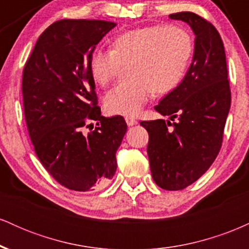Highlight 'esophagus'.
Returning <instances> with one entry per match:
<instances>
[{
  "label": "esophagus",
  "mask_w": 249,
  "mask_h": 249,
  "mask_svg": "<svg viewBox=\"0 0 249 249\" xmlns=\"http://www.w3.org/2000/svg\"><path fill=\"white\" fill-rule=\"evenodd\" d=\"M125 122H126L128 126H133V125L138 124V121H137L136 118H133V117H126V118H125Z\"/></svg>",
  "instance_id": "esophagus-1"
}]
</instances>
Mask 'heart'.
Instances as JSON below:
<instances>
[{
  "mask_svg": "<svg viewBox=\"0 0 249 249\" xmlns=\"http://www.w3.org/2000/svg\"><path fill=\"white\" fill-rule=\"evenodd\" d=\"M192 53L193 42L186 30L176 25H150L119 34L111 42L110 51H93L89 71L97 84L107 85L118 63L128 62V78L107 91L104 107L111 115L134 116L151 91L162 95L179 84Z\"/></svg>",
  "mask_w": 249,
  "mask_h": 249,
  "instance_id": "1",
  "label": "heart"
}]
</instances>
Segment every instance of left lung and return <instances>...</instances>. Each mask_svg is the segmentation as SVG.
<instances>
[{"instance_id":"1","label":"left lung","mask_w":249,"mask_h":249,"mask_svg":"<svg viewBox=\"0 0 249 249\" xmlns=\"http://www.w3.org/2000/svg\"><path fill=\"white\" fill-rule=\"evenodd\" d=\"M192 29L194 53L186 75L157 105L170 116L142 122L148 132L147 156L152 178L167 191L184 190L210 168L218 156L231 107L224 43L218 30L194 13L168 16Z\"/></svg>"}]
</instances>
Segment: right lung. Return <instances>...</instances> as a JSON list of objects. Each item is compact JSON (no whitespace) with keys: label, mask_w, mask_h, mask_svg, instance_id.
I'll list each match as a JSON object with an SVG mask.
<instances>
[{"label":"right lung","mask_w":249,"mask_h":249,"mask_svg":"<svg viewBox=\"0 0 249 249\" xmlns=\"http://www.w3.org/2000/svg\"><path fill=\"white\" fill-rule=\"evenodd\" d=\"M116 25L57 21L38 37L23 70L24 116L35 152L53 178L72 191H93L112 179L127 130L122 116L101 115L89 71L96 45ZM88 120H97V127L84 135Z\"/></svg>","instance_id":"add662e5"}]
</instances>
